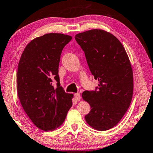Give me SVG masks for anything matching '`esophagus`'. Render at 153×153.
<instances>
[{"mask_svg":"<svg viewBox=\"0 0 153 153\" xmlns=\"http://www.w3.org/2000/svg\"><path fill=\"white\" fill-rule=\"evenodd\" d=\"M74 97H75V99H76L77 101H79L81 99V96H80V94L79 93H76L74 94Z\"/></svg>","mask_w":153,"mask_h":153,"instance_id":"obj_1","label":"esophagus"}]
</instances>
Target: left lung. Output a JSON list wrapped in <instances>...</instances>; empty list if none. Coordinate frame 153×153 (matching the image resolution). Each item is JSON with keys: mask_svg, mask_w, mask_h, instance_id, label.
<instances>
[{"mask_svg": "<svg viewBox=\"0 0 153 153\" xmlns=\"http://www.w3.org/2000/svg\"><path fill=\"white\" fill-rule=\"evenodd\" d=\"M75 39L84 52L92 75L99 81L94 91L82 94L91 109L85 120L94 129H110L122 119L132 99L133 77L129 57L120 41L103 30H87Z\"/></svg>", "mask_w": 153, "mask_h": 153, "instance_id": "left-lung-1", "label": "left lung"}]
</instances>
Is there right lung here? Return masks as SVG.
Here are the masks:
<instances>
[{
	"label": "right lung",
	"mask_w": 153,
	"mask_h": 153,
	"mask_svg": "<svg viewBox=\"0 0 153 153\" xmlns=\"http://www.w3.org/2000/svg\"><path fill=\"white\" fill-rule=\"evenodd\" d=\"M72 37L48 33L31 41L19 61L17 91L24 111L39 129L52 131L64 123L73 94L60 86L59 65L62 49ZM57 82L56 89L52 82Z\"/></svg>",
	"instance_id": "right-lung-1"
}]
</instances>
